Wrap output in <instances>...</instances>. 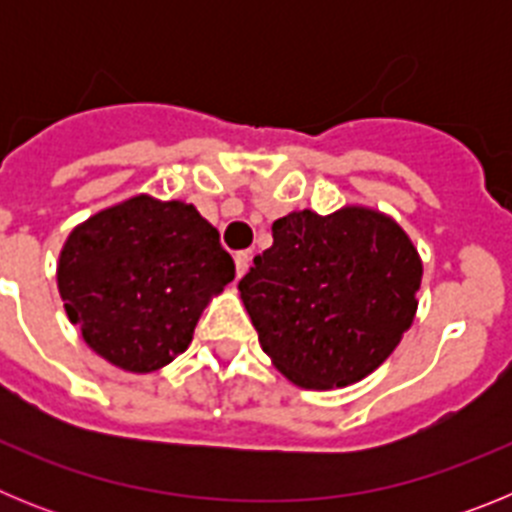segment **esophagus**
<instances>
[{
  "instance_id": "obj_1",
  "label": "esophagus",
  "mask_w": 512,
  "mask_h": 512,
  "mask_svg": "<svg viewBox=\"0 0 512 512\" xmlns=\"http://www.w3.org/2000/svg\"><path fill=\"white\" fill-rule=\"evenodd\" d=\"M248 264H251V253L248 251L235 253V271H238V277H243V274H246Z\"/></svg>"
}]
</instances>
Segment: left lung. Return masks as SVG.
I'll return each instance as SVG.
<instances>
[{
	"label": "left lung",
	"instance_id": "1",
	"mask_svg": "<svg viewBox=\"0 0 512 512\" xmlns=\"http://www.w3.org/2000/svg\"><path fill=\"white\" fill-rule=\"evenodd\" d=\"M238 282L271 364L297 387L333 390L372 374L413 325L423 261L384 212L297 210Z\"/></svg>",
	"mask_w": 512,
	"mask_h": 512
}]
</instances>
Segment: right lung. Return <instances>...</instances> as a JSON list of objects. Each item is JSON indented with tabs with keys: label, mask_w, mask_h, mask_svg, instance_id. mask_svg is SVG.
I'll return each mask as SVG.
<instances>
[{
	"label": "right lung",
	"mask_w": 512,
	"mask_h": 512,
	"mask_svg": "<svg viewBox=\"0 0 512 512\" xmlns=\"http://www.w3.org/2000/svg\"><path fill=\"white\" fill-rule=\"evenodd\" d=\"M233 277L220 233L197 207L151 194L76 225L56 271L81 338L133 374L156 372L187 351L202 310Z\"/></svg>",
	"instance_id": "1"
}]
</instances>
